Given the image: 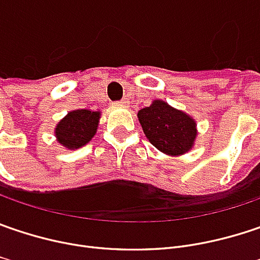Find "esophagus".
I'll return each mask as SVG.
<instances>
[{
	"instance_id": "1",
	"label": "esophagus",
	"mask_w": 260,
	"mask_h": 260,
	"mask_svg": "<svg viewBox=\"0 0 260 260\" xmlns=\"http://www.w3.org/2000/svg\"><path fill=\"white\" fill-rule=\"evenodd\" d=\"M113 104H115V106H122V107H125V106H126V100H120V101H115Z\"/></svg>"
}]
</instances>
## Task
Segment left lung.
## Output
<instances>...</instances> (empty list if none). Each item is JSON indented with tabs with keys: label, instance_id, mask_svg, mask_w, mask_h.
<instances>
[{
	"label": "left lung",
	"instance_id": "8db88e82",
	"mask_svg": "<svg viewBox=\"0 0 260 260\" xmlns=\"http://www.w3.org/2000/svg\"><path fill=\"white\" fill-rule=\"evenodd\" d=\"M138 119L148 141L166 154H184L194 144L196 122L161 100H154L150 107L141 109Z\"/></svg>",
	"mask_w": 260,
	"mask_h": 260
}]
</instances>
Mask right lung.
Masks as SVG:
<instances>
[{
    "instance_id": "right-lung-1",
    "label": "right lung",
    "mask_w": 260,
    "mask_h": 260,
    "mask_svg": "<svg viewBox=\"0 0 260 260\" xmlns=\"http://www.w3.org/2000/svg\"><path fill=\"white\" fill-rule=\"evenodd\" d=\"M99 112H91L86 109L73 110L58 122L55 128V137L60 144L70 150L85 145L95 134L99 126Z\"/></svg>"
}]
</instances>
